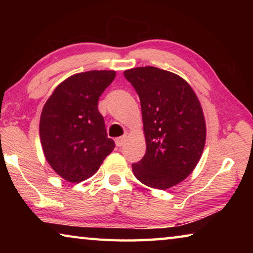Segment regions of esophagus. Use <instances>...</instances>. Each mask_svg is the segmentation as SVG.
<instances>
[{
  "label": "esophagus",
  "instance_id": "1",
  "mask_svg": "<svg viewBox=\"0 0 253 253\" xmlns=\"http://www.w3.org/2000/svg\"><path fill=\"white\" fill-rule=\"evenodd\" d=\"M126 139H127V136H126V135H124V136L118 137V138H116V145H117L118 147H122L123 145L125 144Z\"/></svg>",
  "mask_w": 253,
  "mask_h": 253
}]
</instances>
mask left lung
Returning <instances> with one entry per match:
<instances>
[{
    "instance_id": "8db88e82",
    "label": "left lung",
    "mask_w": 253,
    "mask_h": 253,
    "mask_svg": "<svg viewBox=\"0 0 253 253\" xmlns=\"http://www.w3.org/2000/svg\"><path fill=\"white\" fill-rule=\"evenodd\" d=\"M140 99L146 153L132 164L145 185L168 190L193 172L202 156L207 125L198 96L182 77L155 67L124 71Z\"/></svg>"
}]
</instances>
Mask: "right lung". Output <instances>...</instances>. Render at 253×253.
<instances>
[{"mask_svg": "<svg viewBox=\"0 0 253 253\" xmlns=\"http://www.w3.org/2000/svg\"><path fill=\"white\" fill-rule=\"evenodd\" d=\"M116 71L91 70L72 75L54 89L40 117L44 157L59 176L71 183L91 177L113 152L98 99Z\"/></svg>", "mask_w": 253, "mask_h": 253, "instance_id": "1", "label": "right lung"}]
</instances>
